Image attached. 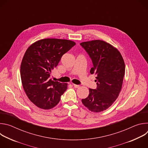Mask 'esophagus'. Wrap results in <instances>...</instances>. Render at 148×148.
<instances>
[{"label": "esophagus", "mask_w": 148, "mask_h": 148, "mask_svg": "<svg viewBox=\"0 0 148 148\" xmlns=\"http://www.w3.org/2000/svg\"><path fill=\"white\" fill-rule=\"evenodd\" d=\"M73 86L75 88H78V87H79V85H77V84H73Z\"/></svg>", "instance_id": "obj_1"}]
</instances>
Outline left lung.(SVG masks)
<instances>
[{
  "label": "left lung",
  "instance_id": "1",
  "mask_svg": "<svg viewBox=\"0 0 148 148\" xmlns=\"http://www.w3.org/2000/svg\"><path fill=\"white\" fill-rule=\"evenodd\" d=\"M80 45L93 63L90 73L97 77V87L89 88V95L82 102L90 111L99 112L108 109L118 98L122 88L125 66L117 49L100 40L84 41Z\"/></svg>",
  "mask_w": 148,
  "mask_h": 148
}]
</instances>
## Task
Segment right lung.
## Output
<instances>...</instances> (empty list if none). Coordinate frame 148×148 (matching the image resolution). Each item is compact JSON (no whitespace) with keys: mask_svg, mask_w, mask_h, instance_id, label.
<instances>
[{"mask_svg":"<svg viewBox=\"0 0 148 148\" xmlns=\"http://www.w3.org/2000/svg\"><path fill=\"white\" fill-rule=\"evenodd\" d=\"M75 45L69 40L45 38L34 42L26 51L21 62V79L27 96L37 107L53 108L66 91L67 84L54 81L51 73L62 55Z\"/></svg>","mask_w":148,"mask_h":148,"instance_id":"1","label":"right lung"}]
</instances>
